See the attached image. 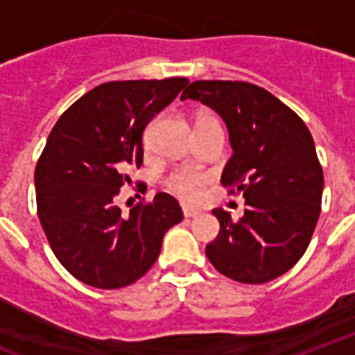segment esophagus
Returning a JSON list of instances; mask_svg holds the SVG:
<instances>
[{"label": "esophagus", "instance_id": "34e87169", "mask_svg": "<svg viewBox=\"0 0 355 355\" xmlns=\"http://www.w3.org/2000/svg\"><path fill=\"white\" fill-rule=\"evenodd\" d=\"M182 214H184V218H196V216H199V212H197V210H193V208H188V207L182 208Z\"/></svg>", "mask_w": 355, "mask_h": 355}]
</instances>
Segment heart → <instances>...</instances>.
<instances>
[{
	"label": "heart",
	"mask_w": 355,
	"mask_h": 355,
	"mask_svg": "<svg viewBox=\"0 0 355 355\" xmlns=\"http://www.w3.org/2000/svg\"><path fill=\"white\" fill-rule=\"evenodd\" d=\"M210 115H199L196 121L197 123H202V121H210ZM208 178L199 171H193V169H178V171L171 173L169 178H167V188L171 189L173 193L177 197H180L182 201L186 202H196L201 199L202 186L207 184Z\"/></svg>",
	"instance_id": "heart-1"
}]
</instances>
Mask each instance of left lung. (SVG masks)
<instances>
[{"instance_id": "obj_1", "label": "left lung", "mask_w": 355, "mask_h": 355, "mask_svg": "<svg viewBox=\"0 0 355 355\" xmlns=\"http://www.w3.org/2000/svg\"><path fill=\"white\" fill-rule=\"evenodd\" d=\"M186 98L223 119L232 156L221 184L242 191L248 205L238 221L214 208L220 234L207 245L208 261L238 283L279 277L302 259L320 216L324 173L309 128L274 94L245 81H193Z\"/></svg>"}]
</instances>
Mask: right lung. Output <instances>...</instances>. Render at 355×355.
<instances>
[{"mask_svg": "<svg viewBox=\"0 0 355 355\" xmlns=\"http://www.w3.org/2000/svg\"><path fill=\"white\" fill-rule=\"evenodd\" d=\"M186 78L110 81L59 117L35 169L37 212L58 261L94 288H121L147 274L166 232L182 221L175 197L121 214L117 196L143 164V130L177 98Z\"/></svg>", "mask_w": 355, "mask_h": 355, "instance_id": "right-lung-1", "label": "right lung"}]
</instances>
